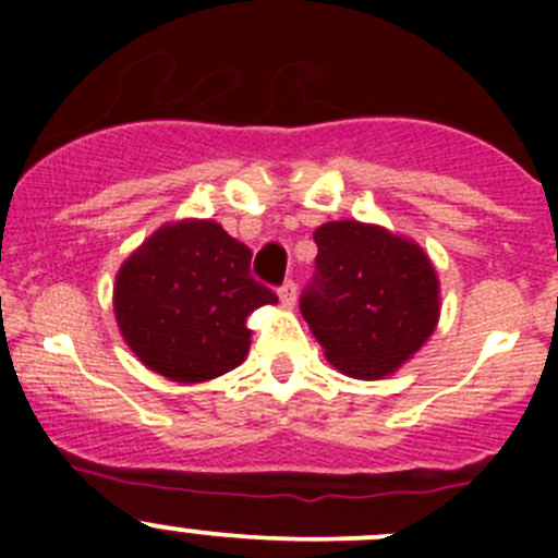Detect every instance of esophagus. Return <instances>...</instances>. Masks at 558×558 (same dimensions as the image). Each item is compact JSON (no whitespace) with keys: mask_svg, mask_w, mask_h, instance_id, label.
I'll use <instances>...</instances> for the list:
<instances>
[{"mask_svg":"<svg viewBox=\"0 0 558 558\" xmlns=\"http://www.w3.org/2000/svg\"><path fill=\"white\" fill-rule=\"evenodd\" d=\"M278 296H280V302H283L286 307H294L296 305V283H294V280H286V283L278 289Z\"/></svg>","mask_w":558,"mask_h":558,"instance_id":"esophagus-1","label":"esophagus"}]
</instances>
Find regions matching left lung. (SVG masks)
<instances>
[{"mask_svg":"<svg viewBox=\"0 0 558 558\" xmlns=\"http://www.w3.org/2000/svg\"><path fill=\"white\" fill-rule=\"evenodd\" d=\"M313 283L300 300L340 373L380 380L408 362L440 318V283L413 240L384 227L329 221L315 229Z\"/></svg>","mask_w":558,"mask_h":558,"instance_id":"8db88e82","label":"left lung"}]
</instances>
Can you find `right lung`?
<instances>
[{
    "instance_id": "obj_1",
    "label": "right lung",
    "mask_w": 558,
    "mask_h": 558,
    "mask_svg": "<svg viewBox=\"0 0 558 558\" xmlns=\"http://www.w3.org/2000/svg\"><path fill=\"white\" fill-rule=\"evenodd\" d=\"M278 296L251 275V247L216 221L167 223L118 269L112 307L140 362L178 384L243 364L247 315Z\"/></svg>"
}]
</instances>
